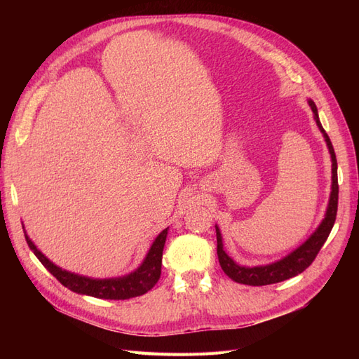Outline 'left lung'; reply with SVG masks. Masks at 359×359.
I'll use <instances>...</instances> for the list:
<instances>
[{"label":"left lung","instance_id":"1","mask_svg":"<svg viewBox=\"0 0 359 359\" xmlns=\"http://www.w3.org/2000/svg\"><path fill=\"white\" fill-rule=\"evenodd\" d=\"M309 103H310L311 111L314 114V119H316V124L319 126L320 132L323 133L325 140H327L330 153H331V158H332V191H331L327 215H325V219L320 223V226L318 227V231L314 232L301 247H298L295 252H292L289 256L278 260V262H276V264H271L266 266H255V268H245V266L236 265L233 260L226 255V252L223 250L220 231H219V227H215L217 255H219L220 266L224 271V274L229 276L233 281H236V283L248 285V286H265V285L280 283V281H285L287 278H292V277L301 274L302 271H306L313 264V260L316 259L319 250L322 248L325 241L328 240V236L331 233V229H332V226L335 223V217H337V206H339V178H337V158H335L334 147L331 144L330 136L327 135V132H325L320 121H319L316 104H314L313 100H310Z\"/></svg>","mask_w":359,"mask_h":359}]
</instances>
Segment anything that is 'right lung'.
<instances>
[{"label":"right lung","instance_id":"obj_1","mask_svg":"<svg viewBox=\"0 0 359 359\" xmlns=\"http://www.w3.org/2000/svg\"><path fill=\"white\" fill-rule=\"evenodd\" d=\"M168 229L163 231L156 241L151 245L149 252L144 260V264L140 265L135 273L128 274L126 277L119 278H107V280H94L88 277H82L78 274H72L69 271H64L53 265L48 257L41 255V252L36 248L32 241L25 235V240L28 247L34 252V255L39 257L40 262L43 264L49 273L55 277L62 286L67 289L82 293V295H90L94 298L102 299H128L140 297L147 293L151 287L158 281L161 274V257H163V247L166 243Z\"/></svg>","mask_w":359,"mask_h":359}]
</instances>
